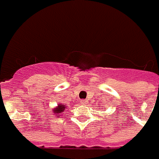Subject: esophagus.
Instances as JSON below:
<instances>
[{
	"instance_id": "1",
	"label": "esophagus",
	"mask_w": 159,
	"mask_h": 159,
	"mask_svg": "<svg viewBox=\"0 0 159 159\" xmlns=\"http://www.w3.org/2000/svg\"><path fill=\"white\" fill-rule=\"evenodd\" d=\"M81 104L86 105V104H87L88 102H87V100H85H85H81Z\"/></svg>"
}]
</instances>
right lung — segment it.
I'll use <instances>...</instances> for the list:
<instances>
[{
    "label": "right lung",
    "mask_w": 159,
    "mask_h": 159,
    "mask_svg": "<svg viewBox=\"0 0 159 159\" xmlns=\"http://www.w3.org/2000/svg\"><path fill=\"white\" fill-rule=\"evenodd\" d=\"M65 109H66V106H65L64 105H61L60 104V105H58V106H57V108H55L53 113H54L55 114H57V116H58L59 114H61V113L64 111Z\"/></svg>",
    "instance_id": "obj_1"
}]
</instances>
